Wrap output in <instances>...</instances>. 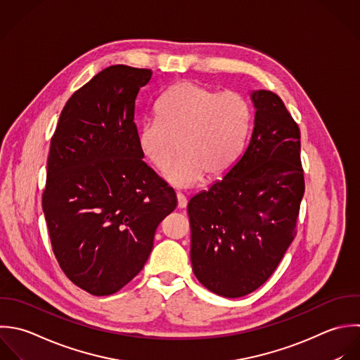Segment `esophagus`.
Masks as SVG:
<instances>
[{
	"label": "esophagus",
	"instance_id": "obj_1",
	"mask_svg": "<svg viewBox=\"0 0 360 360\" xmlns=\"http://www.w3.org/2000/svg\"><path fill=\"white\" fill-rule=\"evenodd\" d=\"M176 200H178V207L179 209H185L186 207L188 200H186V198L182 193H176Z\"/></svg>",
	"mask_w": 360,
	"mask_h": 360
}]
</instances>
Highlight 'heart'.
<instances>
[{
    "instance_id": "heart-1",
    "label": "heart",
    "mask_w": 360,
    "mask_h": 360,
    "mask_svg": "<svg viewBox=\"0 0 360 360\" xmlns=\"http://www.w3.org/2000/svg\"><path fill=\"white\" fill-rule=\"evenodd\" d=\"M157 117L139 127V148L158 171L168 169L181 151L182 158L165 178L184 189L205 175L217 179L234 165L245 144L251 109L238 92L182 81L161 96Z\"/></svg>"
}]
</instances>
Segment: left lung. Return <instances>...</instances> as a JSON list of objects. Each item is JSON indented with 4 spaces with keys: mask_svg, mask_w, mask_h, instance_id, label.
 Instances as JSON below:
<instances>
[{
    "mask_svg": "<svg viewBox=\"0 0 360 360\" xmlns=\"http://www.w3.org/2000/svg\"><path fill=\"white\" fill-rule=\"evenodd\" d=\"M250 98L255 115L245 150L188 203L193 274L229 299L252 293L275 272L304 195L299 126L276 94L258 89Z\"/></svg>",
    "mask_w": 360,
    "mask_h": 360,
    "instance_id": "left-lung-1",
    "label": "left lung"
}]
</instances>
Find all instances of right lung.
I'll return each mask as SVG.
<instances>
[{
    "label": "right lung",
    "instance_id": "obj_1",
    "mask_svg": "<svg viewBox=\"0 0 360 360\" xmlns=\"http://www.w3.org/2000/svg\"><path fill=\"white\" fill-rule=\"evenodd\" d=\"M153 71L110 65L61 110L47 158L43 213L65 276L109 296L144 266L176 195L143 161L136 99Z\"/></svg>",
    "mask_w": 360,
    "mask_h": 360
}]
</instances>
